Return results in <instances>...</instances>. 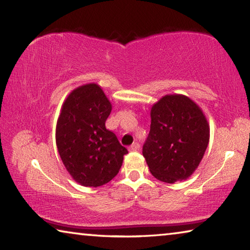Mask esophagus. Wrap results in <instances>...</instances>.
Returning <instances> with one entry per match:
<instances>
[{
    "label": "esophagus",
    "instance_id": "obj_1",
    "mask_svg": "<svg viewBox=\"0 0 250 250\" xmlns=\"http://www.w3.org/2000/svg\"><path fill=\"white\" fill-rule=\"evenodd\" d=\"M129 149H130L131 151H137V150L140 149V145H139L138 142H134V143H132V145L130 146Z\"/></svg>",
    "mask_w": 250,
    "mask_h": 250
}]
</instances>
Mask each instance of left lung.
<instances>
[{
	"label": "left lung",
	"mask_w": 250,
	"mask_h": 250,
	"mask_svg": "<svg viewBox=\"0 0 250 250\" xmlns=\"http://www.w3.org/2000/svg\"><path fill=\"white\" fill-rule=\"evenodd\" d=\"M209 125L202 109L184 95H167L151 108V125L142 153L155 179H188L204 156Z\"/></svg>",
	"instance_id": "1"
}]
</instances>
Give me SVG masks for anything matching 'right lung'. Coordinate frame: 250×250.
Here are the masks:
<instances>
[{
    "label": "right lung",
    "instance_id": "obj_1",
    "mask_svg": "<svg viewBox=\"0 0 250 250\" xmlns=\"http://www.w3.org/2000/svg\"><path fill=\"white\" fill-rule=\"evenodd\" d=\"M112 105L97 83L76 88L62 104L56 126L58 153L71 177L98 188L115 177L128 150L105 129Z\"/></svg>",
    "mask_w": 250,
    "mask_h": 250
}]
</instances>
